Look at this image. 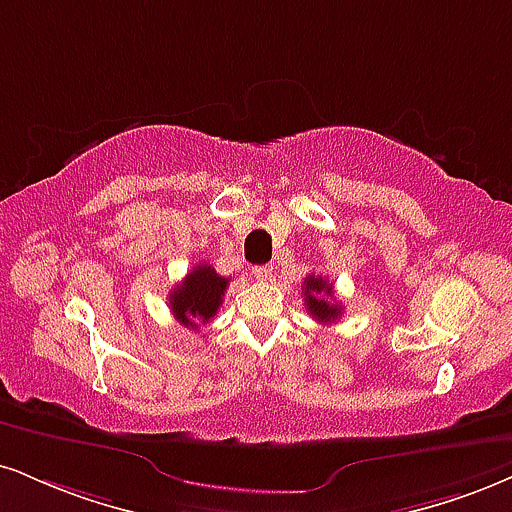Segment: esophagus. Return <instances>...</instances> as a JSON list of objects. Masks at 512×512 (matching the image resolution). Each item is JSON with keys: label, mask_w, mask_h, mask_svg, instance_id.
Listing matches in <instances>:
<instances>
[{"label": "esophagus", "mask_w": 512, "mask_h": 512, "mask_svg": "<svg viewBox=\"0 0 512 512\" xmlns=\"http://www.w3.org/2000/svg\"><path fill=\"white\" fill-rule=\"evenodd\" d=\"M252 274H255L257 281H269L272 279V267L269 264H260V267H252Z\"/></svg>", "instance_id": "1"}]
</instances>
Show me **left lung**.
I'll return each instance as SVG.
<instances>
[{
    "label": "left lung",
    "mask_w": 512,
    "mask_h": 512,
    "mask_svg": "<svg viewBox=\"0 0 512 512\" xmlns=\"http://www.w3.org/2000/svg\"><path fill=\"white\" fill-rule=\"evenodd\" d=\"M303 295H305V307L317 322L331 324L341 317L343 307L341 303H331L329 298H334V286L322 276H305L303 281Z\"/></svg>",
    "instance_id": "1"
}]
</instances>
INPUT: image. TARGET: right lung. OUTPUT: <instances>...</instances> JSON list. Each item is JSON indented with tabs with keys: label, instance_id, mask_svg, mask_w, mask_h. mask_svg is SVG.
Here are the masks:
<instances>
[{
	"label": "right lung",
	"instance_id": "add662e5",
	"mask_svg": "<svg viewBox=\"0 0 512 512\" xmlns=\"http://www.w3.org/2000/svg\"><path fill=\"white\" fill-rule=\"evenodd\" d=\"M226 286H229V279L219 276L214 267L205 262L197 264L193 272L169 293L171 312L183 326L197 329V322L207 324L217 315Z\"/></svg>",
	"mask_w": 512,
	"mask_h": 512
}]
</instances>
